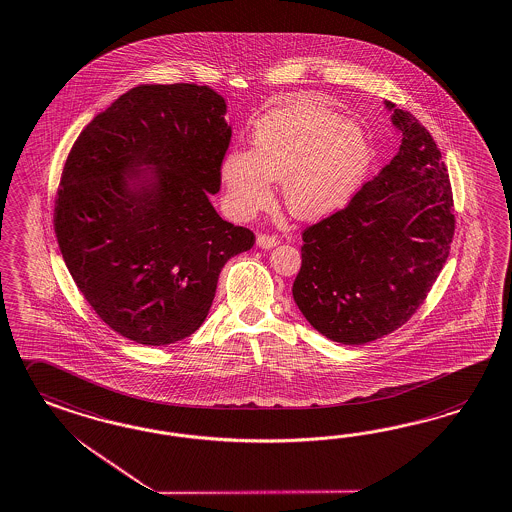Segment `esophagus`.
<instances>
[{
	"label": "esophagus",
	"instance_id": "34e87169",
	"mask_svg": "<svg viewBox=\"0 0 512 512\" xmlns=\"http://www.w3.org/2000/svg\"><path fill=\"white\" fill-rule=\"evenodd\" d=\"M256 245L260 247V249H273L278 245V239L275 236H265V234H260V236L256 237Z\"/></svg>",
	"mask_w": 512,
	"mask_h": 512
}]
</instances>
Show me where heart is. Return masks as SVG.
Instances as JSON below:
<instances>
[{
  "label": "heart",
  "instance_id": "1",
  "mask_svg": "<svg viewBox=\"0 0 512 512\" xmlns=\"http://www.w3.org/2000/svg\"><path fill=\"white\" fill-rule=\"evenodd\" d=\"M371 148L366 132L323 105L291 102L254 126L252 150L234 148L221 178L228 208L250 219L273 200L282 180L288 210L306 221L345 206L366 178Z\"/></svg>",
  "mask_w": 512,
  "mask_h": 512
}]
</instances>
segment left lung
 Masks as SVG:
<instances>
[{
	"mask_svg": "<svg viewBox=\"0 0 512 512\" xmlns=\"http://www.w3.org/2000/svg\"><path fill=\"white\" fill-rule=\"evenodd\" d=\"M394 159L327 219L302 234L293 299L325 338L375 341L405 325L440 275L455 234L446 163L431 133L408 111Z\"/></svg>",
	"mask_w": 512,
	"mask_h": 512,
	"instance_id": "obj_1",
	"label": "left lung"
}]
</instances>
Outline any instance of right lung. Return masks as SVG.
<instances>
[{
    "mask_svg": "<svg viewBox=\"0 0 512 512\" xmlns=\"http://www.w3.org/2000/svg\"><path fill=\"white\" fill-rule=\"evenodd\" d=\"M224 115L206 85H139L66 158L53 219L63 260L98 317L135 343L191 336L224 263L254 245L210 202L232 137Z\"/></svg>",
    "mask_w": 512,
    "mask_h": 512,
    "instance_id": "right-lung-1",
    "label": "right lung"
}]
</instances>
